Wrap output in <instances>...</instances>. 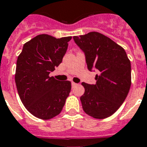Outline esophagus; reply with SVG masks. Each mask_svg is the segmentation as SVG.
<instances>
[{
	"label": "esophagus",
	"mask_w": 147,
	"mask_h": 147,
	"mask_svg": "<svg viewBox=\"0 0 147 147\" xmlns=\"http://www.w3.org/2000/svg\"><path fill=\"white\" fill-rule=\"evenodd\" d=\"M76 85H77V84H76V83H75V82H71V86H72V87H75V86H76Z\"/></svg>",
	"instance_id": "esophagus-1"
}]
</instances>
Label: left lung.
<instances>
[{
  "instance_id": "1",
  "label": "left lung",
  "mask_w": 147,
  "mask_h": 147,
  "mask_svg": "<svg viewBox=\"0 0 147 147\" xmlns=\"http://www.w3.org/2000/svg\"><path fill=\"white\" fill-rule=\"evenodd\" d=\"M85 53L88 69H97L96 83L82 82L85 93L80 100L84 111L96 119H105L118 110L131 85V65L123 47L98 32L74 36Z\"/></svg>"
}]
</instances>
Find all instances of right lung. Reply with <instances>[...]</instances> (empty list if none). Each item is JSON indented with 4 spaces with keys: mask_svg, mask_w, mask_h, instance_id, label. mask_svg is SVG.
I'll list each match as a JSON object with an SVG mask.
<instances>
[{
    "mask_svg": "<svg viewBox=\"0 0 147 147\" xmlns=\"http://www.w3.org/2000/svg\"><path fill=\"white\" fill-rule=\"evenodd\" d=\"M71 39L38 35L24 45L17 58V92L26 110L38 118L49 120L57 116L69 95L71 82L56 80L49 73L62 62Z\"/></svg>",
    "mask_w": 147,
    "mask_h": 147,
    "instance_id": "obj_1",
    "label": "right lung"
}]
</instances>
